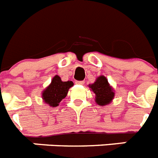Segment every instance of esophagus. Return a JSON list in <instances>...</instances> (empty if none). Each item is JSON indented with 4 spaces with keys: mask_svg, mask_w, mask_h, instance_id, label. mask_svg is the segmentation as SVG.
Wrapping results in <instances>:
<instances>
[{
    "mask_svg": "<svg viewBox=\"0 0 158 158\" xmlns=\"http://www.w3.org/2000/svg\"><path fill=\"white\" fill-rule=\"evenodd\" d=\"M84 83H85L84 81H75V84H77V85H83Z\"/></svg>",
    "mask_w": 158,
    "mask_h": 158,
    "instance_id": "obj_1",
    "label": "esophagus"
}]
</instances>
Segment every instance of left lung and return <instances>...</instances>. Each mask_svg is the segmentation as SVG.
<instances>
[{"label": "left lung", "instance_id": "obj_1", "mask_svg": "<svg viewBox=\"0 0 158 158\" xmlns=\"http://www.w3.org/2000/svg\"><path fill=\"white\" fill-rule=\"evenodd\" d=\"M88 87L95 93V102L98 105H108L113 100L115 91L104 75L97 77L95 81Z\"/></svg>", "mask_w": 158, "mask_h": 158}]
</instances>
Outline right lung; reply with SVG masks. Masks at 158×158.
<instances>
[{"mask_svg": "<svg viewBox=\"0 0 158 158\" xmlns=\"http://www.w3.org/2000/svg\"><path fill=\"white\" fill-rule=\"evenodd\" d=\"M73 85L72 81H62L60 77L56 75L53 77L51 83L42 91V100L50 108H55L67 96L69 89Z\"/></svg>", "mask_w": 158, "mask_h": 158, "instance_id": "1", "label": "right lung"}]
</instances>
